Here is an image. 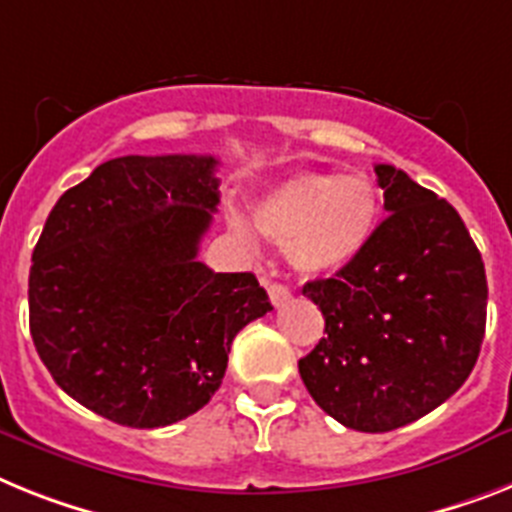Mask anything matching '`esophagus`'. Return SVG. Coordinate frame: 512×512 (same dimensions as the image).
<instances>
[{
  "label": "esophagus",
  "mask_w": 512,
  "mask_h": 512,
  "mask_svg": "<svg viewBox=\"0 0 512 512\" xmlns=\"http://www.w3.org/2000/svg\"><path fill=\"white\" fill-rule=\"evenodd\" d=\"M268 296H270V302L276 304V307H281V304H286L291 299V291L286 289L283 283H270Z\"/></svg>",
  "instance_id": "34e87169"
}]
</instances>
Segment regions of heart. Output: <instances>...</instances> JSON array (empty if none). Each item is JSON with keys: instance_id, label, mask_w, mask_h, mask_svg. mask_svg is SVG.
<instances>
[{"instance_id": "obj_1", "label": "heart", "mask_w": 512, "mask_h": 512, "mask_svg": "<svg viewBox=\"0 0 512 512\" xmlns=\"http://www.w3.org/2000/svg\"><path fill=\"white\" fill-rule=\"evenodd\" d=\"M380 197L364 174L304 171L276 184L255 205V223L268 239L289 249L304 276H325L354 263L377 226ZM236 236L249 239L247 223L231 218Z\"/></svg>"}]
</instances>
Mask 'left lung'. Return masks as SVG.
Wrapping results in <instances>:
<instances>
[{
  "instance_id": "1",
  "label": "left lung",
  "mask_w": 512,
  "mask_h": 512,
  "mask_svg": "<svg viewBox=\"0 0 512 512\" xmlns=\"http://www.w3.org/2000/svg\"><path fill=\"white\" fill-rule=\"evenodd\" d=\"M388 218L354 263L304 283L325 333L299 375L325 414L390 432L445 403L471 375L487 325V276L458 210L377 163Z\"/></svg>"
}]
</instances>
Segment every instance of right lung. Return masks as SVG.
Returning <instances> with one entry per match:
<instances>
[{
    "label": "right lung",
    "instance_id": "right-lung-1",
    "mask_svg": "<svg viewBox=\"0 0 512 512\" xmlns=\"http://www.w3.org/2000/svg\"><path fill=\"white\" fill-rule=\"evenodd\" d=\"M213 156H122L64 192L28 278L54 382L122 427L182 422L221 388L236 333L270 312L252 273L197 260L218 205Z\"/></svg>",
    "mask_w": 512,
    "mask_h": 512
}]
</instances>
